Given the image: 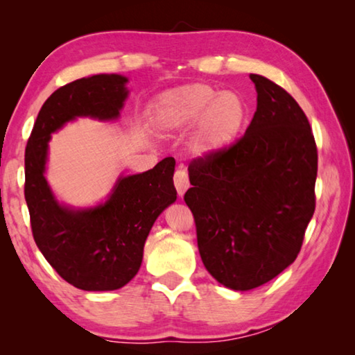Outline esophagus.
Returning <instances> with one entry per match:
<instances>
[{
  "label": "esophagus",
  "instance_id": "34e87169",
  "mask_svg": "<svg viewBox=\"0 0 355 355\" xmlns=\"http://www.w3.org/2000/svg\"><path fill=\"white\" fill-rule=\"evenodd\" d=\"M173 184H175V189L178 192L180 197L184 196V192L188 191L189 188V178H188V173H186L184 171L178 169L175 172V175H173Z\"/></svg>",
  "mask_w": 355,
  "mask_h": 355
}]
</instances>
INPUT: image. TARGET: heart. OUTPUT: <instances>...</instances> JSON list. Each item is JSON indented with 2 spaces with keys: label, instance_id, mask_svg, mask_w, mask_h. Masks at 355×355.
<instances>
[{
  "label": "heart",
  "instance_id": "b5f03b06",
  "mask_svg": "<svg viewBox=\"0 0 355 355\" xmlns=\"http://www.w3.org/2000/svg\"><path fill=\"white\" fill-rule=\"evenodd\" d=\"M155 127L163 133H183L191 125V147L197 156H216L235 142L248 125L249 106L236 91H218L211 84L191 83L156 97Z\"/></svg>",
  "mask_w": 355,
  "mask_h": 355
}]
</instances>
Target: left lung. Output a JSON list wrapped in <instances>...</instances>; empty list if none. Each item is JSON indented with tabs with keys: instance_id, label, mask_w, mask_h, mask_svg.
Returning <instances> with one entry per match:
<instances>
[{
	"instance_id": "left-lung-1",
	"label": "left lung",
	"mask_w": 355,
	"mask_h": 355,
	"mask_svg": "<svg viewBox=\"0 0 355 355\" xmlns=\"http://www.w3.org/2000/svg\"><path fill=\"white\" fill-rule=\"evenodd\" d=\"M257 111L224 152L194 159L184 202L207 271L230 290L272 280L296 260L315 213L318 152L309 119L285 89L250 75Z\"/></svg>"
}]
</instances>
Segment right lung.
I'll return each instance as SVG.
<instances>
[{
	"instance_id": "obj_1",
	"label": "right lung",
	"mask_w": 355,
	"mask_h": 355,
	"mask_svg": "<svg viewBox=\"0 0 355 355\" xmlns=\"http://www.w3.org/2000/svg\"><path fill=\"white\" fill-rule=\"evenodd\" d=\"M128 78L94 75L65 84L39 111L25 152V199L34 241L61 277L84 291H112L139 271L144 244L164 209L177 200L175 159L120 175L106 202L73 208L56 200L45 178L51 135L76 117L116 120Z\"/></svg>"
}]
</instances>
